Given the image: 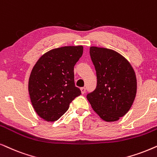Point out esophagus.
<instances>
[{
  "mask_svg": "<svg viewBox=\"0 0 157 157\" xmlns=\"http://www.w3.org/2000/svg\"><path fill=\"white\" fill-rule=\"evenodd\" d=\"M80 90H81V93H82V94L85 93V91H86V89H85V87H81Z\"/></svg>",
  "mask_w": 157,
  "mask_h": 157,
  "instance_id": "1",
  "label": "esophagus"
}]
</instances>
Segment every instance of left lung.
<instances>
[{
	"label": "left lung",
	"instance_id": "left-lung-1",
	"mask_svg": "<svg viewBox=\"0 0 157 157\" xmlns=\"http://www.w3.org/2000/svg\"><path fill=\"white\" fill-rule=\"evenodd\" d=\"M90 54L95 68L97 86L87 94V100L103 120L118 121L134 101L137 89L134 70L128 60L112 49L91 47Z\"/></svg>",
	"mask_w": 157,
	"mask_h": 157
}]
</instances>
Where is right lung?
Wrapping results in <instances>:
<instances>
[{
    "label": "right lung",
    "instance_id": "add662e5",
    "mask_svg": "<svg viewBox=\"0 0 157 157\" xmlns=\"http://www.w3.org/2000/svg\"><path fill=\"white\" fill-rule=\"evenodd\" d=\"M82 53V46L57 48L41 56L33 67L29 93L35 111L44 120H58L81 95L75 85L74 67Z\"/></svg>",
    "mask_w": 157,
    "mask_h": 157
}]
</instances>
